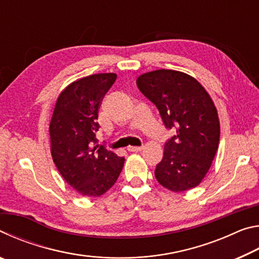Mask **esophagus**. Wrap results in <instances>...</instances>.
Wrapping results in <instances>:
<instances>
[{"label": "esophagus", "instance_id": "obj_1", "mask_svg": "<svg viewBox=\"0 0 259 259\" xmlns=\"http://www.w3.org/2000/svg\"><path fill=\"white\" fill-rule=\"evenodd\" d=\"M129 152H140L143 151V146H128Z\"/></svg>", "mask_w": 259, "mask_h": 259}]
</instances>
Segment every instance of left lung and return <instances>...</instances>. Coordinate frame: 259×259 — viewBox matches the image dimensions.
I'll use <instances>...</instances> for the list:
<instances>
[{"label":"left lung","mask_w":259,"mask_h":259,"mask_svg":"<svg viewBox=\"0 0 259 259\" xmlns=\"http://www.w3.org/2000/svg\"><path fill=\"white\" fill-rule=\"evenodd\" d=\"M137 87L159 109L166 128L176 131L156 165V181L175 193L196 187L211 166L221 136L211 97L198 80L174 69L144 73Z\"/></svg>","instance_id":"1"}]
</instances>
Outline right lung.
Masks as SVG:
<instances>
[{
    "instance_id": "obj_1",
    "label": "right lung",
    "mask_w": 259,
    "mask_h": 259,
    "mask_svg": "<svg viewBox=\"0 0 259 259\" xmlns=\"http://www.w3.org/2000/svg\"><path fill=\"white\" fill-rule=\"evenodd\" d=\"M115 73H99L68 84L57 98L49 124L52 160L82 196H100L119 178L124 157L99 146L98 112Z\"/></svg>"
}]
</instances>
